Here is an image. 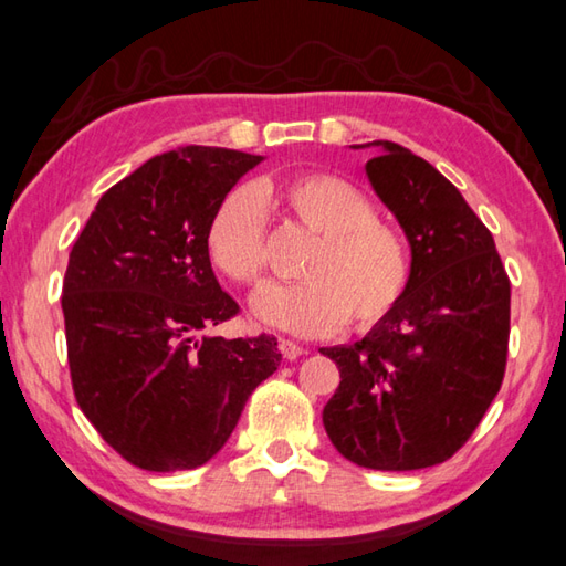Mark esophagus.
Segmentation results:
<instances>
[{"instance_id":"obj_1","label":"esophagus","mask_w":566,"mask_h":566,"mask_svg":"<svg viewBox=\"0 0 566 566\" xmlns=\"http://www.w3.org/2000/svg\"><path fill=\"white\" fill-rule=\"evenodd\" d=\"M280 353H282L286 360H296L298 356H304V348L298 346V343L290 340V338H282L280 340Z\"/></svg>"}]
</instances>
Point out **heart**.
Listing matches in <instances>:
<instances>
[{
	"label": "heart",
	"mask_w": 566,
	"mask_h": 566,
	"mask_svg": "<svg viewBox=\"0 0 566 566\" xmlns=\"http://www.w3.org/2000/svg\"><path fill=\"white\" fill-rule=\"evenodd\" d=\"M272 206L314 242L298 264L302 282L270 284L252 302L264 324L296 336H324L340 324L370 328L402 302L412 252L402 228L378 216L373 198L336 174H302L280 184L232 188L206 226L210 262L238 284L262 280Z\"/></svg>",
	"instance_id": "1"
}]
</instances>
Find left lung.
I'll return each mask as SVG.
<instances>
[{
	"mask_svg": "<svg viewBox=\"0 0 566 566\" xmlns=\"http://www.w3.org/2000/svg\"><path fill=\"white\" fill-rule=\"evenodd\" d=\"M368 147L380 154L365 174L400 220L412 280L363 340L321 348L340 373L324 427L340 457L363 469L415 471L467 444L501 390L511 280L457 186L400 144Z\"/></svg>",
	"mask_w": 566,
	"mask_h": 566,
	"instance_id": "1",
	"label": "left lung"
}]
</instances>
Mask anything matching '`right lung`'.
<instances>
[{
    "label": "right lung",
    "mask_w": 566,
    "mask_h": 566,
    "mask_svg": "<svg viewBox=\"0 0 566 566\" xmlns=\"http://www.w3.org/2000/svg\"><path fill=\"white\" fill-rule=\"evenodd\" d=\"M260 161L196 144L154 157L103 193L71 250L61 306L73 392L132 467H203L282 360L274 336L203 334L240 312L210 268L206 226Z\"/></svg>",
    "instance_id": "right-lung-1"
}]
</instances>
